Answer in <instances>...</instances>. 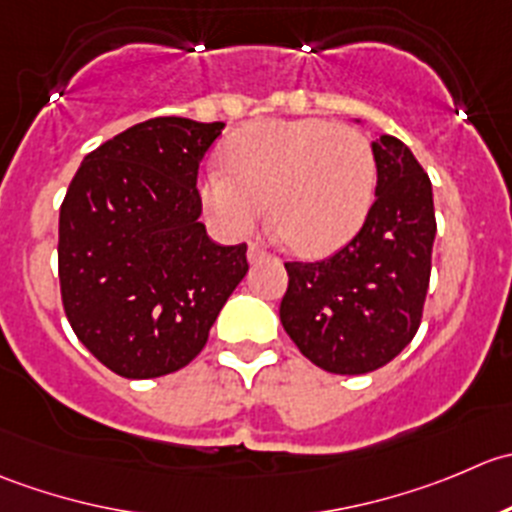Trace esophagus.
<instances>
[{"label": "esophagus", "instance_id": "esophagus-1", "mask_svg": "<svg viewBox=\"0 0 512 512\" xmlns=\"http://www.w3.org/2000/svg\"><path fill=\"white\" fill-rule=\"evenodd\" d=\"M249 263H261V261H266L268 258V251L266 249H261V246H256V244H251L249 246Z\"/></svg>", "mask_w": 512, "mask_h": 512}]
</instances>
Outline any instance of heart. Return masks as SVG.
I'll return each mask as SVG.
<instances>
[{
	"mask_svg": "<svg viewBox=\"0 0 512 512\" xmlns=\"http://www.w3.org/2000/svg\"><path fill=\"white\" fill-rule=\"evenodd\" d=\"M226 169L199 181V199L226 236L266 214L283 246L326 256L356 236L376 194V156L361 131L326 119H271L236 131Z\"/></svg>",
	"mask_w": 512,
	"mask_h": 512,
	"instance_id": "1",
	"label": "heart"
}]
</instances>
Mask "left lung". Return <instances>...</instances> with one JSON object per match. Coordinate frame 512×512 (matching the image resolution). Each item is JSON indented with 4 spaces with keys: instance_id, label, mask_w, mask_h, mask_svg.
I'll list each match as a JSON object with an SVG mask.
<instances>
[{
    "instance_id": "obj_1",
    "label": "left lung",
    "mask_w": 512,
    "mask_h": 512,
    "mask_svg": "<svg viewBox=\"0 0 512 512\" xmlns=\"http://www.w3.org/2000/svg\"><path fill=\"white\" fill-rule=\"evenodd\" d=\"M358 121V119H356ZM376 201L361 231L326 261L286 263L278 316L318 368L361 376L386 366L416 336L435 239L433 186L401 139L381 134Z\"/></svg>"
}]
</instances>
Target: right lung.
<instances>
[{
    "instance_id": "obj_1",
    "label": "right lung",
    "mask_w": 512,
    "mask_h": 512,
    "mask_svg": "<svg viewBox=\"0 0 512 512\" xmlns=\"http://www.w3.org/2000/svg\"><path fill=\"white\" fill-rule=\"evenodd\" d=\"M224 121L156 116L84 156L59 211V283L79 341L124 378L189 366L249 271L201 224L199 164Z\"/></svg>"
}]
</instances>
